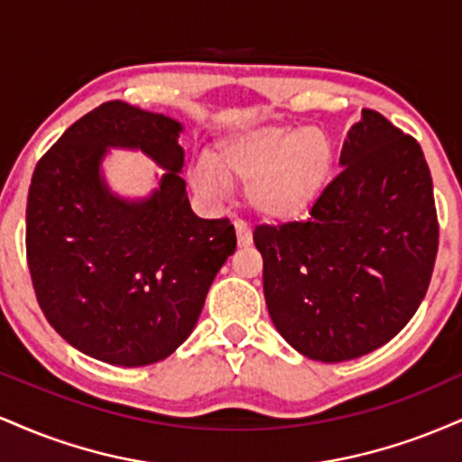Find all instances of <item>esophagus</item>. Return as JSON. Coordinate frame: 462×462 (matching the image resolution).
<instances>
[{"instance_id": "obj_1", "label": "esophagus", "mask_w": 462, "mask_h": 462, "mask_svg": "<svg viewBox=\"0 0 462 462\" xmlns=\"http://www.w3.org/2000/svg\"><path fill=\"white\" fill-rule=\"evenodd\" d=\"M235 227H236L238 245H241V247H247L249 243H252V230H249V226H247L245 221H243V219H236V221H235Z\"/></svg>"}]
</instances>
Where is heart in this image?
<instances>
[{
    "mask_svg": "<svg viewBox=\"0 0 462 462\" xmlns=\"http://www.w3.org/2000/svg\"><path fill=\"white\" fill-rule=\"evenodd\" d=\"M332 162V143L321 132L267 125L217 143L213 156H201L190 169V184L206 198H224L230 180H241L258 215L289 219L321 193Z\"/></svg>",
    "mask_w": 462,
    "mask_h": 462,
    "instance_id": "heart-1",
    "label": "heart"
}]
</instances>
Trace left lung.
<instances>
[{
	"label": "left lung",
	"instance_id": "8db88e82",
	"mask_svg": "<svg viewBox=\"0 0 462 462\" xmlns=\"http://www.w3.org/2000/svg\"><path fill=\"white\" fill-rule=\"evenodd\" d=\"M341 167L304 221L254 230L275 328L321 363L389 343L426 298L439 252L430 169L411 134L365 108Z\"/></svg>",
	"mask_w": 462,
	"mask_h": 462
}]
</instances>
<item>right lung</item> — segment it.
<instances>
[{
	"label": "right lung",
	"mask_w": 462,
	"mask_h": 462,
	"mask_svg": "<svg viewBox=\"0 0 462 462\" xmlns=\"http://www.w3.org/2000/svg\"><path fill=\"white\" fill-rule=\"evenodd\" d=\"M182 125L121 99L84 115L36 162L25 254L41 310L88 356L121 367L167 358L187 341L217 272L236 249L230 219H199L180 178ZM106 146H139L168 169L145 202L98 180Z\"/></svg>",
	"instance_id": "add662e5"
}]
</instances>
